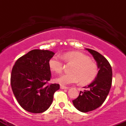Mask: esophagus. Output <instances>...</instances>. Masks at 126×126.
<instances>
[{
    "instance_id": "esophagus-1",
    "label": "esophagus",
    "mask_w": 126,
    "mask_h": 126,
    "mask_svg": "<svg viewBox=\"0 0 126 126\" xmlns=\"http://www.w3.org/2000/svg\"><path fill=\"white\" fill-rule=\"evenodd\" d=\"M69 87H66V86H60V89H69Z\"/></svg>"
}]
</instances>
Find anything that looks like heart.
<instances>
[{"label":"heart","mask_w":126,"mask_h":126,"mask_svg":"<svg viewBox=\"0 0 126 126\" xmlns=\"http://www.w3.org/2000/svg\"><path fill=\"white\" fill-rule=\"evenodd\" d=\"M62 58L65 62L75 64L72 69L71 74H63L56 78V82L61 85H68L80 82L87 84L92 82L98 73V68L94 63L86 55L76 51L64 53ZM48 66L53 72L60 73L63 70V61L59 56H54L48 61Z\"/></svg>","instance_id":"1"}]
</instances>
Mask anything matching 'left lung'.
I'll return each mask as SVG.
<instances>
[{
	"instance_id": "8db88e82",
	"label": "left lung",
	"mask_w": 126,
	"mask_h": 126,
	"mask_svg": "<svg viewBox=\"0 0 126 126\" xmlns=\"http://www.w3.org/2000/svg\"><path fill=\"white\" fill-rule=\"evenodd\" d=\"M85 49L93 56L99 71L95 80L85 86L86 90L80 91L79 96L72 101L75 107L82 112L94 110L103 104L110 90L112 76L111 65L102 55L95 50Z\"/></svg>"
}]
</instances>
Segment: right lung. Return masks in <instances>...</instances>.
Returning <instances> with one entry per match:
<instances>
[{"label":"right lung","instance_id":"right-lung-1","mask_svg":"<svg viewBox=\"0 0 126 126\" xmlns=\"http://www.w3.org/2000/svg\"><path fill=\"white\" fill-rule=\"evenodd\" d=\"M54 52L35 49L19 58L12 68L11 84L21 107L32 113L47 110L59 90L57 83L47 85L51 75L48 61Z\"/></svg>","mask_w":126,"mask_h":126}]
</instances>
